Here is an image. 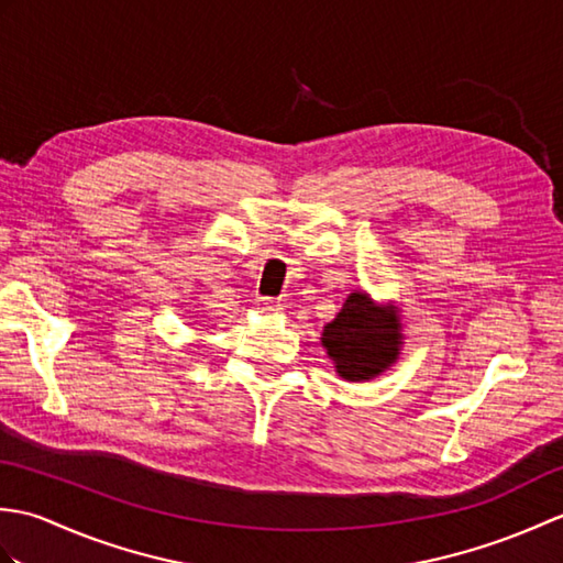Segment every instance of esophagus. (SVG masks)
Returning a JSON list of instances; mask_svg holds the SVG:
<instances>
[{
    "label": "esophagus",
    "mask_w": 563,
    "mask_h": 563,
    "mask_svg": "<svg viewBox=\"0 0 563 563\" xmlns=\"http://www.w3.org/2000/svg\"><path fill=\"white\" fill-rule=\"evenodd\" d=\"M256 305H258V312H263V314H278L283 309L280 302L273 300V297H258Z\"/></svg>",
    "instance_id": "1"
}]
</instances>
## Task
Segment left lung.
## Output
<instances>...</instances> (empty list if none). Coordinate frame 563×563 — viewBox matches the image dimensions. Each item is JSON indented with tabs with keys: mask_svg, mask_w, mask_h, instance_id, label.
<instances>
[{
	"mask_svg": "<svg viewBox=\"0 0 563 563\" xmlns=\"http://www.w3.org/2000/svg\"><path fill=\"white\" fill-rule=\"evenodd\" d=\"M401 321L394 305H377L367 292L355 290L336 319L321 331V345L349 382H367L397 363L401 351Z\"/></svg>",
	"mask_w": 563,
	"mask_h": 563,
	"instance_id": "obj_1",
	"label": "left lung"
}]
</instances>
